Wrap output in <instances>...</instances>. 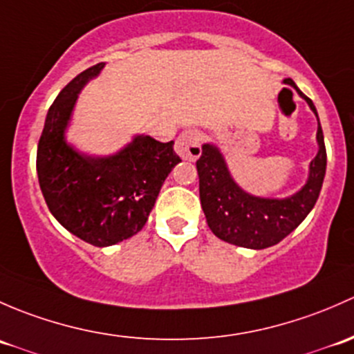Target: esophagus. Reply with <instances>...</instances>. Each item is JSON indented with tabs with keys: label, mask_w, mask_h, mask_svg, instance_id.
<instances>
[{
	"label": "esophagus",
	"mask_w": 354,
	"mask_h": 354,
	"mask_svg": "<svg viewBox=\"0 0 354 354\" xmlns=\"http://www.w3.org/2000/svg\"><path fill=\"white\" fill-rule=\"evenodd\" d=\"M203 136L198 129H185L178 134L176 141V151L184 160H198L201 156Z\"/></svg>",
	"instance_id": "1"
}]
</instances>
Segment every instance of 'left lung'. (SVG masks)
Masks as SVG:
<instances>
[{"instance_id":"obj_1","label":"left lung","mask_w":354,"mask_h":354,"mask_svg":"<svg viewBox=\"0 0 354 354\" xmlns=\"http://www.w3.org/2000/svg\"><path fill=\"white\" fill-rule=\"evenodd\" d=\"M283 83L308 104L319 121L313 102L304 95L291 78ZM285 90V88H283ZM315 158L308 167V178L304 187L288 198H261L249 194L233 180L223 153L213 143H204L203 153L196 162L199 176V198L207 227L218 239L245 249H266L281 242L307 218L319 199L326 177V145L322 127H317Z\"/></svg>"}]
</instances>
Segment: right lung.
Returning <instances> with one entry per match:
<instances>
[{"instance_id": "add662e5", "label": "right lung", "mask_w": 354, "mask_h": 354, "mask_svg": "<svg viewBox=\"0 0 354 354\" xmlns=\"http://www.w3.org/2000/svg\"><path fill=\"white\" fill-rule=\"evenodd\" d=\"M105 63L85 69L61 90L47 112L37 147V176L53 216L95 247L136 235L147 223L163 182L180 158L174 141L136 134L107 156L76 150L66 131L80 92Z\"/></svg>"}]
</instances>
